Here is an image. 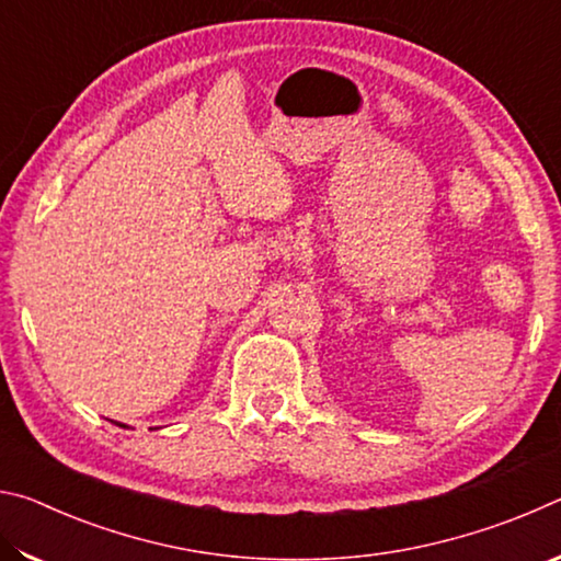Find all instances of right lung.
I'll use <instances>...</instances> for the list:
<instances>
[{
  "label": "right lung",
  "mask_w": 561,
  "mask_h": 561,
  "mask_svg": "<svg viewBox=\"0 0 561 561\" xmlns=\"http://www.w3.org/2000/svg\"><path fill=\"white\" fill-rule=\"evenodd\" d=\"M118 425H123V423H118ZM123 428H128V425H123Z\"/></svg>",
  "instance_id": "add662e5"
}]
</instances>
